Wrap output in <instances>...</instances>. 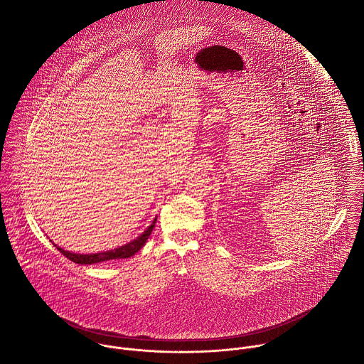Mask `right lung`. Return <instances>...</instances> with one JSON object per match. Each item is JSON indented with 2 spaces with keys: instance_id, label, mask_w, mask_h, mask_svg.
I'll return each mask as SVG.
<instances>
[{
  "instance_id": "add662e5",
  "label": "right lung",
  "mask_w": 364,
  "mask_h": 364,
  "mask_svg": "<svg viewBox=\"0 0 364 364\" xmlns=\"http://www.w3.org/2000/svg\"><path fill=\"white\" fill-rule=\"evenodd\" d=\"M156 223V219H154L152 224L141 234L140 237H137L136 240L130 241L129 244L123 245V247H119L116 250L112 251L100 252V253H90V255H80V253H72V252L65 251L59 247H56V250L60 252L63 256H66L69 260L75 262V263H79V264H95V263H100V262H108V260H113V259H126V257H130L133 256L134 253L140 251L141 248L145 245L148 237L151 235L154 227Z\"/></svg>"
}]
</instances>
